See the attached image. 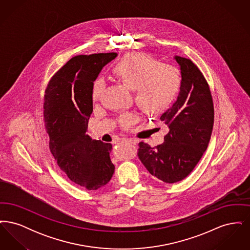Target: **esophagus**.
Instances as JSON below:
<instances>
[{"mask_svg":"<svg viewBox=\"0 0 250 250\" xmlns=\"http://www.w3.org/2000/svg\"><path fill=\"white\" fill-rule=\"evenodd\" d=\"M121 142L122 143H129V144H133V145H135L137 143L135 140H131V139H122Z\"/></svg>","mask_w":250,"mask_h":250,"instance_id":"esophagus-1","label":"esophagus"}]
</instances>
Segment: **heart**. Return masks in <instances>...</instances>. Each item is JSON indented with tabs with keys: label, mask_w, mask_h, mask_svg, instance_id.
Listing matches in <instances>:
<instances>
[{
	"label": "heart",
	"mask_w": 250,
	"mask_h": 250,
	"mask_svg": "<svg viewBox=\"0 0 250 250\" xmlns=\"http://www.w3.org/2000/svg\"><path fill=\"white\" fill-rule=\"evenodd\" d=\"M112 75L133 90L136 104L147 115H156L168 108L182 85L181 72L176 66L158 62L144 53H132L120 60L112 67ZM104 87L103 80L95 81L92 87L94 101L100 98ZM136 120L135 113L126 112L120 116L119 123L129 128Z\"/></svg>",
	"instance_id": "heart-1"
}]
</instances>
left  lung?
<instances>
[{"instance_id":"left-lung-1","label":"left lung","mask_w":250,"mask_h":250,"mask_svg":"<svg viewBox=\"0 0 250 250\" xmlns=\"http://www.w3.org/2000/svg\"><path fill=\"white\" fill-rule=\"evenodd\" d=\"M182 76L177 100L160 120L168 126L164 143H139L138 156L150 174L164 183L186 178L201 160L211 139L214 103L209 85L189 59L175 56Z\"/></svg>"}]
</instances>
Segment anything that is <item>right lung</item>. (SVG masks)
Here are the masks:
<instances>
[{
  "label": "right lung",
  "instance_id": "add662e5",
  "mask_svg": "<svg viewBox=\"0 0 250 250\" xmlns=\"http://www.w3.org/2000/svg\"><path fill=\"white\" fill-rule=\"evenodd\" d=\"M116 52L78 55L50 79L44 96V122L49 149L67 177L87 190L106 186L114 173L110 143L86 134L93 112L92 87Z\"/></svg>",
  "mask_w": 250,
  "mask_h": 250
}]
</instances>
